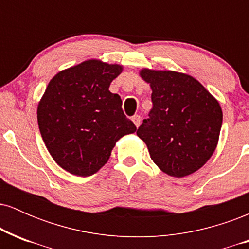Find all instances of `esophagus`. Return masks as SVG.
Masks as SVG:
<instances>
[{
    "instance_id": "34e87169",
    "label": "esophagus",
    "mask_w": 249,
    "mask_h": 249,
    "mask_svg": "<svg viewBox=\"0 0 249 249\" xmlns=\"http://www.w3.org/2000/svg\"><path fill=\"white\" fill-rule=\"evenodd\" d=\"M132 122L134 123V125H136V126L138 127L139 125H141V122H142V118H141V116H138V115H134V116L132 117Z\"/></svg>"
}]
</instances>
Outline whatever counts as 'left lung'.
Listing matches in <instances>:
<instances>
[{
  "label": "left lung",
  "mask_w": 249,
  "mask_h": 249,
  "mask_svg": "<svg viewBox=\"0 0 249 249\" xmlns=\"http://www.w3.org/2000/svg\"><path fill=\"white\" fill-rule=\"evenodd\" d=\"M139 75L152 89L153 107L137 136L164 173L176 178L194 173L218 145L222 124L219 102L187 73L145 68Z\"/></svg>",
  "instance_id": "1"
}]
</instances>
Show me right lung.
I'll list each match as a JSON object with an SVG mask.
<instances>
[{
  "mask_svg": "<svg viewBox=\"0 0 249 249\" xmlns=\"http://www.w3.org/2000/svg\"><path fill=\"white\" fill-rule=\"evenodd\" d=\"M123 65L88 59L59 71L37 107L45 146L63 170L79 177L98 172L116 142L137 127L122 110V99L108 91Z\"/></svg>",
  "mask_w": 249,
  "mask_h": 249,
  "instance_id": "obj_1",
  "label": "right lung"
}]
</instances>
